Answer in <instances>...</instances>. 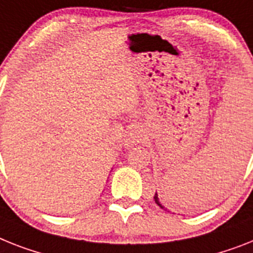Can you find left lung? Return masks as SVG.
I'll return each instance as SVG.
<instances>
[{
	"mask_svg": "<svg viewBox=\"0 0 253 253\" xmlns=\"http://www.w3.org/2000/svg\"><path fill=\"white\" fill-rule=\"evenodd\" d=\"M154 199H155V203L158 204V206H159L162 210H167L166 207L161 204L162 203L163 204H166V202H164V199H163V197H162V193H160L159 197H158V193H155V195H154ZM166 206H167V204H166ZM167 207H168V206H167Z\"/></svg>",
	"mask_w": 253,
	"mask_h": 253,
	"instance_id": "obj_1",
	"label": "left lung"
}]
</instances>
